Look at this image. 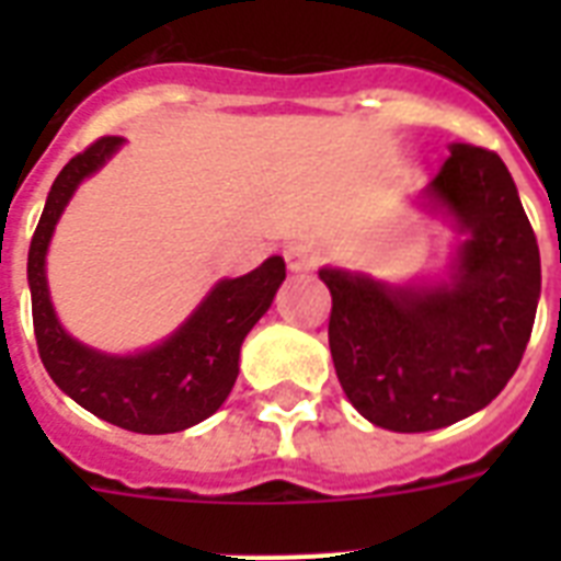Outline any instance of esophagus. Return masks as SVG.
Returning <instances> with one entry per match:
<instances>
[{
    "label": "esophagus",
    "mask_w": 561,
    "mask_h": 561,
    "mask_svg": "<svg viewBox=\"0 0 561 561\" xmlns=\"http://www.w3.org/2000/svg\"><path fill=\"white\" fill-rule=\"evenodd\" d=\"M320 247L306 244V241H297V244L285 247V262H288V271L294 273H308L314 271L317 264H320Z\"/></svg>",
    "instance_id": "34e87169"
}]
</instances>
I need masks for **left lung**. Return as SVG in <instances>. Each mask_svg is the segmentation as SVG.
Here are the masks:
<instances>
[{
  "label": "left lung",
  "mask_w": 561,
  "mask_h": 561,
  "mask_svg": "<svg viewBox=\"0 0 561 561\" xmlns=\"http://www.w3.org/2000/svg\"><path fill=\"white\" fill-rule=\"evenodd\" d=\"M448 151L419 194L422 209L460 232L445 279L390 285L320 267L343 392L360 416L399 434L486 408L522 364L541 297L539 244L504 160L466 142Z\"/></svg>",
  "instance_id": "left-lung-1"
}]
</instances>
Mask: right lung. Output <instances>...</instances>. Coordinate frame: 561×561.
I'll list each match as a JSON object with an SVG mask.
<instances>
[{"instance_id": "obj_1", "label": "right lung", "mask_w": 561, "mask_h": 561, "mask_svg": "<svg viewBox=\"0 0 561 561\" xmlns=\"http://www.w3.org/2000/svg\"><path fill=\"white\" fill-rule=\"evenodd\" d=\"M122 145V136L92 142L51 183L28 250L34 334L51 381L83 410L134 434H178L209 419L227 401L238 378L241 343L285 282V259L271 255L238 279L215 282L201 306L148 350L110 355L72 337L57 320L48 294V244L78 186L104 169Z\"/></svg>"}]
</instances>
